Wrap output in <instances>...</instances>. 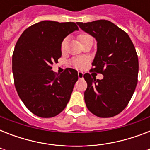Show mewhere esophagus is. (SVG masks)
Wrapping results in <instances>:
<instances>
[{"label":"esophagus","mask_w":150,"mask_h":150,"mask_svg":"<svg viewBox=\"0 0 150 150\" xmlns=\"http://www.w3.org/2000/svg\"><path fill=\"white\" fill-rule=\"evenodd\" d=\"M78 76H79V79H83V76H84V74L82 71H79L78 72Z\"/></svg>","instance_id":"34e87169"}]
</instances>
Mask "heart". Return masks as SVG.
Returning <instances> with one entry per match:
<instances>
[{"label": "heart", "mask_w": 150, "mask_h": 150, "mask_svg": "<svg viewBox=\"0 0 150 150\" xmlns=\"http://www.w3.org/2000/svg\"><path fill=\"white\" fill-rule=\"evenodd\" d=\"M89 36H90L87 35V34H81V35H79V39L80 42H82V41H83L86 38L89 37ZM67 40H68V39L65 38L63 41H62V43H61V49L62 51H64V49H65V46H66V43H67ZM71 63H72V64L75 66V68H82L84 67L85 64H86V61H85L84 59H79V58L73 59L72 61H71Z\"/></svg>", "instance_id": "b5f03b06"}]
</instances>
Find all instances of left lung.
<instances>
[{
  "label": "left lung",
  "mask_w": 150,
  "mask_h": 150,
  "mask_svg": "<svg viewBox=\"0 0 150 150\" xmlns=\"http://www.w3.org/2000/svg\"><path fill=\"white\" fill-rule=\"evenodd\" d=\"M83 31L96 39V53L91 71L101 73L103 79L86 73L87 108L100 117L120 114L130 101L137 86L139 60L135 48L125 32L107 20L77 22Z\"/></svg>",
  "instance_id": "obj_1"
}]
</instances>
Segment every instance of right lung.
Listing matches in <instances>:
<instances>
[{"mask_svg": "<svg viewBox=\"0 0 150 150\" xmlns=\"http://www.w3.org/2000/svg\"><path fill=\"white\" fill-rule=\"evenodd\" d=\"M79 28L75 22L42 21L25 30L12 56V71L17 93L25 107L40 117L60 114L68 104L77 71L66 68L61 74L52 64L61 57L64 39Z\"/></svg>", "mask_w": 150, "mask_h": 150, "instance_id": "right-lung-1", "label": "right lung"}]
</instances>
